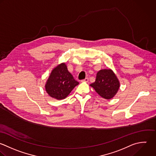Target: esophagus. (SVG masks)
Instances as JSON below:
<instances>
[{
    "label": "esophagus",
    "instance_id": "esophagus-1",
    "mask_svg": "<svg viewBox=\"0 0 156 156\" xmlns=\"http://www.w3.org/2000/svg\"><path fill=\"white\" fill-rule=\"evenodd\" d=\"M88 81H89V78H86L85 79L81 80L82 82H88Z\"/></svg>",
    "mask_w": 156,
    "mask_h": 156
}]
</instances>
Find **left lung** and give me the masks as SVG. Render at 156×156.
Masks as SVG:
<instances>
[{
    "label": "left lung",
    "mask_w": 156,
    "mask_h": 156,
    "mask_svg": "<svg viewBox=\"0 0 156 156\" xmlns=\"http://www.w3.org/2000/svg\"><path fill=\"white\" fill-rule=\"evenodd\" d=\"M90 86L101 97L109 100L117 94L120 87V83L111 69H103L97 73L95 81Z\"/></svg>",
    "instance_id": "1"
}]
</instances>
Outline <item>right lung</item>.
<instances>
[{
  "label": "right lung",
  "mask_w": 156,
  "mask_h": 156,
  "mask_svg": "<svg viewBox=\"0 0 156 156\" xmlns=\"http://www.w3.org/2000/svg\"><path fill=\"white\" fill-rule=\"evenodd\" d=\"M78 84L68 71L65 63H62L52 70L45 84V90L51 97L62 100Z\"/></svg>",
  "instance_id": "1"
}]
</instances>
